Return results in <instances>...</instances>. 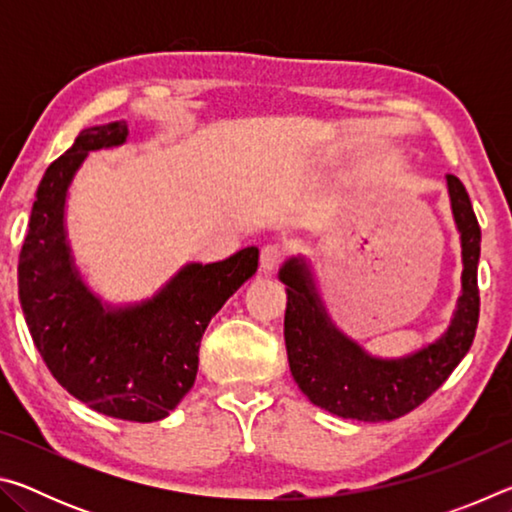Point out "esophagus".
Masks as SVG:
<instances>
[{
    "mask_svg": "<svg viewBox=\"0 0 512 512\" xmlns=\"http://www.w3.org/2000/svg\"><path fill=\"white\" fill-rule=\"evenodd\" d=\"M282 262V248L280 246H273L268 244L262 248V253H259V268H262L264 273H273L277 266Z\"/></svg>",
    "mask_w": 512,
    "mask_h": 512,
    "instance_id": "obj_1",
    "label": "esophagus"
}]
</instances>
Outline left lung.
Here are the masks:
<instances>
[{
    "label": "left lung",
    "instance_id": "8db88e82",
    "mask_svg": "<svg viewBox=\"0 0 512 512\" xmlns=\"http://www.w3.org/2000/svg\"><path fill=\"white\" fill-rule=\"evenodd\" d=\"M445 185L461 239V296L445 332L418 350L402 357L368 352L329 316L309 259L298 253L282 264L277 277L287 284L284 341L289 368L311 404L339 418L395 420L438 391L470 350L479 323L481 228L461 180L449 173Z\"/></svg>",
    "mask_w": 512,
    "mask_h": 512
}]
</instances>
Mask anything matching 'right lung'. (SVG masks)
<instances>
[{"instance_id":"1","label":"right lung","mask_w":512,"mask_h":512,"mask_svg":"<svg viewBox=\"0 0 512 512\" xmlns=\"http://www.w3.org/2000/svg\"><path fill=\"white\" fill-rule=\"evenodd\" d=\"M126 140V121L83 128L49 164L31 207L17 289L31 339L69 395L110 418L155 422L192 391L205 327L257 273L259 250L187 262L135 302H108L92 291L67 235L69 187L92 151Z\"/></svg>"}]
</instances>
